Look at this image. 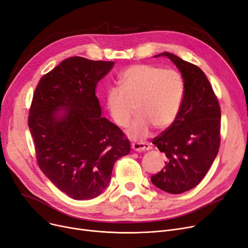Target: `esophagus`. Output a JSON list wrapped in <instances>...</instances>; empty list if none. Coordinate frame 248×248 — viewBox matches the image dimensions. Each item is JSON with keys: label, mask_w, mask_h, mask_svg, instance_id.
<instances>
[{"label": "esophagus", "mask_w": 248, "mask_h": 248, "mask_svg": "<svg viewBox=\"0 0 248 248\" xmlns=\"http://www.w3.org/2000/svg\"><path fill=\"white\" fill-rule=\"evenodd\" d=\"M133 150L137 151V152H143V151H148L151 149V146L148 143H142V142H137L132 144Z\"/></svg>", "instance_id": "esophagus-1"}]
</instances>
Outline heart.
I'll return each mask as SVG.
<instances>
[{
    "instance_id": "1",
    "label": "heart",
    "mask_w": 248,
    "mask_h": 248,
    "mask_svg": "<svg viewBox=\"0 0 248 248\" xmlns=\"http://www.w3.org/2000/svg\"><path fill=\"white\" fill-rule=\"evenodd\" d=\"M118 84L107 91V108L120 126H125L137 110L139 115L127 128L133 139L147 138L153 126L165 130L176 120L184 100L185 83L175 70L133 64L122 73Z\"/></svg>"
}]
</instances>
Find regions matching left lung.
Returning <instances> with one entry per match:
<instances>
[{"mask_svg":"<svg viewBox=\"0 0 248 248\" xmlns=\"http://www.w3.org/2000/svg\"><path fill=\"white\" fill-rule=\"evenodd\" d=\"M173 62L185 82V95L174 123L152 140L166 155L164 168L152 175L158 188L181 193L206 176L221 143V108L204 73L196 64L170 52L159 53Z\"/></svg>","mask_w":248,"mask_h":248,"instance_id":"left-lung-1","label":"left lung"}]
</instances>
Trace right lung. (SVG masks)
<instances>
[{
  "label": "right lung",
  "mask_w": 248,
  "mask_h": 248,
  "mask_svg": "<svg viewBox=\"0 0 248 248\" xmlns=\"http://www.w3.org/2000/svg\"><path fill=\"white\" fill-rule=\"evenodd\" d=\"M112 66L113 62L68 58L41 77L33 93L28 126L37 164L74 200L99 196L109 184L115 161L130 153L128 139L101 116L95 95Z\"/></svg>",
  "instance_id": "1"
}]
</instances>
